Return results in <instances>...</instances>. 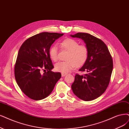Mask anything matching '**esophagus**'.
<instances>
[{"instance_id": "34e87169", "label": "esophagus", "mask_w": 129, "mask_h": 129, "mask_svg": "<svg viewBox=\"0 0 129 129\" xmlns=\"http://www.w3.org/2000/svg\"><path fill=\"white\" fill-rule=\"evenodd\" d=\"M66 74H67V73H61V77H64L65 75H66Z\"/></svg>"}]
</instances>
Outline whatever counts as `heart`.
Returning <instances> with one entry per match:
<instances>
[{
  "instance_id": "heart-1",
  "label": "heart",
  "mask_w": 129,
  "mask_h": 129,
  "mask_svg": "<svg viewBox=\"0 0 129 129\" xmlns=\"http://www.w3.org/2000/svg\"><path fill=\"white\" fill-rule=\"evenodd\" d=\"M62 48L69 51L66 57V61H59L55 65V69L57 72L67 73L76 67L80 68L86 62L89 54L86 46L79 45L74 39L68 38L60 44ZM49 55L52 60L56 61L58 59V49L56 46H52L49 50Z\"/></svg>"
}]
</instances>
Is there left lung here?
Listing matches in <instances>:
<instances>
[{
    "mask_svg": "<svg viewBox=\"0 0 129 129\" xmlns=\"http://www.w3.org/2000/svg\"><path fill=\"white\" fill-rule=\"evenodd\" d=\"M70 36L83 40L89 51L86 62L79 70L88 74H76L71 88L80 99L92 101L101 96L109 84L113 68L112 56L105 44L89 33H78Z\"/></svg>",
    "mask_w": 129,
    "mask_h": 129,
    "instance_id": "1",
    "label": "left lung"
}]
</instances>
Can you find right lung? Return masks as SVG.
I'll use <instances>...</instances> for the list:
<instances>
[{
  "mask_svg": "<svg viewBox=\"0 0 129 129\" xmlns=\"http://www.w3.org/2000/svg\"><path fill=\"white\" fill-rule=\"evenodd\" d=\"M63 33L42 32L26 40L19 49L14 72L16 82L22 92L30 98L39 101L51 93L61 78L54 68L49 50L55 41ZM47 71L41 74V70Z\"/></svg>",
  "mask_w": 129,
  "mask_h": 129,
  "instance_id": "right-lung-1",
  "label": "right lung"
}]
</instances>
